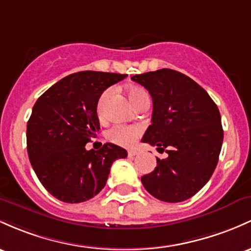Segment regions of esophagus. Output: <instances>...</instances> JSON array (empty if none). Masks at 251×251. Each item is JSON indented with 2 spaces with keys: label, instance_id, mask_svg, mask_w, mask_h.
Wrapping results in <instances>:
<instances>
[{
  "label": "esophagus",
  "instance_id": "esophagus-1",
  "mask_svg": "<svg viewBox=\"0 0 251 251\" xmlns=\"http://www.w3.org/2000/svg\"><path fill=\"white\" fill-rule=\"evenodd\" d=\"M127 153H128V157H133V156H136L138 152H137L136 150H128Z\"/></svg>",
  "mask_w": 251,
  "mask_h": 251
}]
</instances>
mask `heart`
Returning a JSON list of instances; mask_svg holds the SVG:
<instances>
[{"label":"heart","instance_id":"heart-1","mask_svg":"<svg viewBox=\"0 0 251 251\" xmlns=\"http://www.w3.org/2000/svg\"><path fill=\"white\" fill-rule=\"evenodd\" d=\"M108 94L109 92L103 93L102 96L100 98V101H99V106H98L99 112L102 111L103 103L104 101H106ZM127 95L134 107L138 106L139 103L144 102V101L149 100V95L147 90H145L144 88L138 87V85H133V87L128 88ZM140 133H142V128L138 127V126L115 125L113 126L111 130L107 132V138L111 140V142L115 143V144L124 145V147H130V145H132L134 142H136L137 138L140 136Z\"/></svg>","mask_w":251,"mask_h":251}]
</instances>
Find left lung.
Segmentation results:
<instances>
[{"instance_id": "1", "label": "left lung", "mask_w": 251, "mask_h": 251, "mask_svg": "<svg viewBox=\"0 0 251 251\" xmlns=\"http://www.w3.org/2000/svg\"><path fill=\"white\" fill-rule=\"evenodd\" d=\"M131 78L152 98V124L142 142L168 153L142 176L143 186L162 201H184L208 182L218 163L224 136L218 107L197 82L172 69Z\"/></svg>"}]
</instances>
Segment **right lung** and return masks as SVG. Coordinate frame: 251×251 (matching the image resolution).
I'll return each instance as SVG.
<instances>
[{"instance_id": "obj_1", "label": "right lung", "mask_w": 251, "mask_h": 251, "mask_svg": "<svg viewBox=\"0 0 251 251\" xmlns=\"http://www.w3.org/2000/svg\"><path fill=\"white\" fill-rule=\"evenodd\" d=\"M127 75L101 71L71 74L49 88L34 103L27 123V152L38 178L50 194L69 203L100 193L115 159L125 149L106 143L100 150L85 144L100 131L99 99Z\"/></svg>"}]
</instances>
